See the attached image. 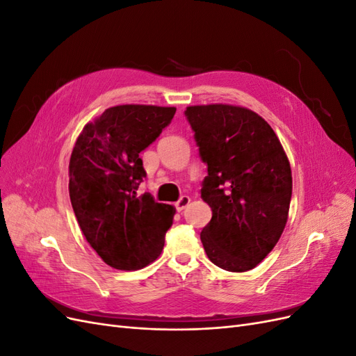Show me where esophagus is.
Wrapping results in <instances>:
<instances>
[{"mask_svg":"<svg viewBox=\"0 0 356 356\" xmlns=\"http://www.w3.org/2000/svg\"><path fill=\"white\" fill-rule=\"evenodd\" d=\"M190 204V197L188 196H182L177 203H175V208H177V211L178 212H181V211H184L187 207Z\"/></svg>","mask_w":356,"mask_h":356,"instance_id":"obj_1","label":"esophagus"}]
</instances>
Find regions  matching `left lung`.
Masks as SVG:
<instances>
[{
    "label": "left lung",
    "instance_id": "1",
    "mask_svg": "<svg viewBox=\"0 0 356 356\" xmlns=\"http://www.w3.org/2000/svg\"><path fill=\"white\" fill-rule=\"evenodd\" d=\"M186 115L208 165L202 199L212 218L200 233L204 252L224 270H251L286 225L293 175L285 149L270 124L245 106L191 105Z\"/></svg>",
    "mask_w": 356,
    "mask_h": 356
}]
</instances>
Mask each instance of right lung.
I'll list each match as a JSON object with an SVG mask.
<instances>
[{"mask_svg": "<svg viewBox=\"0 0 356 356\" xmlns=\"http://www.w3.org/2000/svg\"><path fill=\"white\" fill-rule=\"evenodd\" d=\"M175 106L115 105L88 123L70 159V199L86 241L117 270H139L165 245L175 208L136 195L147 175L139 153L174 118Z\"/></svg>", "mask_w": 356, "mask_h": 356, "instance_id": "right-lung-1", "label": "right lung"}]
</instances>
